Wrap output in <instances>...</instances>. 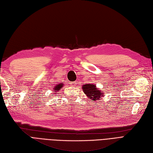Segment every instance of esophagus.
Wrapping results in <instances>:
<instances>
[{
  "instance_id": "34e87169",
  "label": "esophagus",
  "mask_w": 153,
  "mask_h": 153,
  "mask_svg": "<svg viewBox=\"0 0 153 153\" xmlns=\"http://www.w3.org/2000/svg\"><path fill=\"white\" fill-rule=\"evenodd\" d=\"M71 85H73V86H75L76 84V82H71Z\"/></svg>"
}]
</instances>
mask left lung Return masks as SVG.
Returning a JSON list of instances; mask_svg holds the SVG:
<instances>
[{"label": "left lung", "mask_w": 153, "mask_h": 153, "mask_svg": "<svg viewBox=\"0 0 153 153\" xmlns=\"http://www.w3.org/2000/svg\"><path fill=\"white\" fill-rule=\"evenodd\" d=\"M82 88V91L86 94L88 99H90L89 100H100L104 96L103 91L98 89L96 84H86L85 85H83Z\"/></svg>", "instance_id": "1"}]
</instances>
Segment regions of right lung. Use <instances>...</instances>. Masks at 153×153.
<instances>
[{"instance_id": "right-lung-1", "label": "right lung", "mask_w": 153, "mask_h": 153, "mask_svg": "<svg viewBox=\"0 0 153 153\" xmlns=\"http://www.w3.org/2000/svg\"><path fill=\"white\" fill-rule=\"evenodd\" d=\"M63 86V83H61V84H57L56 86H55V87H54L53 88V91H55V94H56L57 92H58V91L62 89V88Z\"/></svg>"}]
</instances>
